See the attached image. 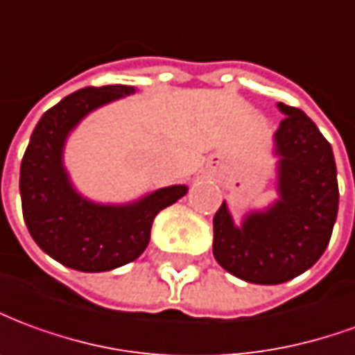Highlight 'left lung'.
<instances>
[{
	"label": "left lung",
	"mask_w": 355,
	"mask_h": 355,
	"mask_svg": "<svg viewBox=\"0 0 355 355\" xmlns=\"http://www.w3.org/2000/svg\"><path fill=\"white\" fill-rule=\"evenodd\" d=\"M285 114L275 132L279 200L233 223L223 202L214 216V258L235 277L256 285L291 281L325 252L338 212L333 149L300 109L279 103Z\"/></svg>",
	"instance_id": "8db88e82"
}]
</instances>
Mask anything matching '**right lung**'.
Instances as JSON below:
<instances>
[{
    "label": "right lung",
    "mask_w": 355,
    "mask_h": 355,
    "mask_svg": "<svg viewBox=\"0 0 355 355\" xmlns=\"http://www.w3.org/2000/svg\"><path fill=\"white\" fill-rule=\"evenodd\" d=\"M135 93L133 85L85 87L45 112L32 132L21 164L22 216L37 246L67 268L109 271L139 258L160 210L187 193L185 185L153 191L130 205L84 198L62 166V149L76 124L101 105Z\"/></svg>",
    "instance_id": "right-lung-1"
}]
</instances>
